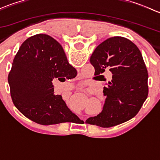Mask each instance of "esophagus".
Segmentation results:
<instances>
[{
  "label": "esophagus",
  "instance_id": "34e87169",
  "mask_svg": "<svg viewBox=\"0 0 160 160\" xmlns=\"http://www.w3.org/2000/svg\"><path fill=\"white\" fill-rule=\"evenodd\" d=\"M80 89H82V88H80Z\"/></svg>",
  "mask_w": 160,
  "mask_h": 160
}]
</instances>
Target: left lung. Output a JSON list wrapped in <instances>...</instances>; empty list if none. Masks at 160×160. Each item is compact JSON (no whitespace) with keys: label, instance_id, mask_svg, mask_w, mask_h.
I'll return each instance as SVG.
<instances>
[{"label":"left lung","instance_id":"8db88e82","mask_svg":"<svg viewBox=\"0 0 160 160\" xmlns=\"http://www.w3.org/2000/svg\"><path fill=\"white\" fill-rule=\"evenodd\" d=\"M95 77L106 81L105 70L112 77L104 87L103 110L87 119L86 123L110 128L136 115L149 93L148 71L138 48L124 37L115 36L101 42L90 59Z\"/></svg>","mask_w":160,"mask_h":160}]
</instances>
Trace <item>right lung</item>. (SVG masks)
<instances>
[{
	"label": "right lung",
	"mask_w": 160,
	"mask_h": 160,
	"mask_svg": "<svg viewBox=\"0 0 160 160\" xmlns=\"http://www.w3.org/2000/svg\"><path fill=\"white\" fill-rule=\"evenodd\" d=\"M77 73L61 45L51 36L38 34L25 40L8 74L14 106L30 120L42 125L77 118L61 95L54 94L52 80Z\"/></svg>",
	"instance_id": "1"
}]
</instances>
